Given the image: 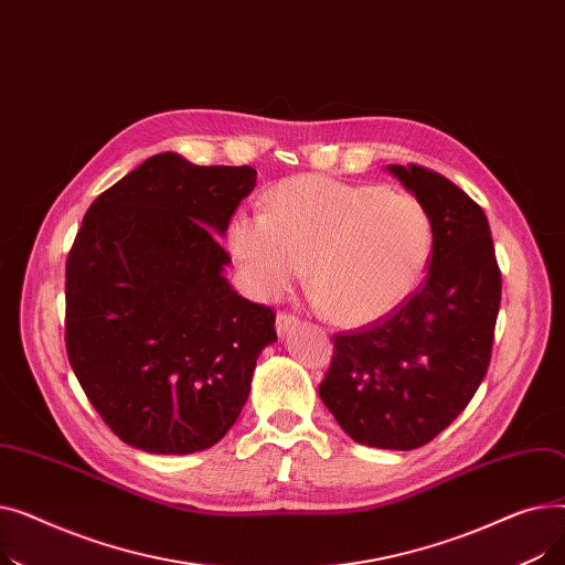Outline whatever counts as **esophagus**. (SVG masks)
I'll use <instances>...</instances> for the list:
<instances>
[{
  "instance_id": "obj_1",
  "label": "esophagus",
  "mask_w": 565,
  "mask_h": 565,
  "mask_svg": "<svg viewBox=\"0 0 565 565\" xmlns=\"http://www.w3.org/2000/svg\"><path fill=\"white\" fill-rule=\"evenodd\" d=\"M298 318L295 316H290V313H286V311H281V313H277V332H279V337H286L290 330H295L298 328Z\"/></svg>"
}]
</instances>
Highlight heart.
<instances>
[{
	"label": "heart",
	"instance_id": "heart-1",
	"mask_svg": "<svg viewBox=\"0 0 565 565\" xmlns=\"http://www.w3.org/2000/svg\"><path fill=\"white\" fill-rule=\"evenodd\" d=\"M228 245L260 300L305 277L339 324L396 311L419 286L433 247L424 203L382 185L298 175L267 194V211L237 213Z\"/></svg>",
	"mask_w": 565,
	"mask_h": 565
}]
</instances>
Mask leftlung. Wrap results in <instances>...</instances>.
<instances>
[{
    "mask_svg": "<svg viewBox=\"0 0 565 565\" xmlns=\"http://www.w3.org/2000/svg\"><path fill=\"white\" fill-rule=\"evenodd\" d=\"M387 171L428 211V277L390 316L337 334L318 394L354 441L412 451L447 428L481 387L501 275L477 201L426 167L390 164Z\"/></svg>",
    "mask_w": 565,
    "mask_h": 565,
    "instance_id": "1",
    "label": "left lung"
}]
</instances>
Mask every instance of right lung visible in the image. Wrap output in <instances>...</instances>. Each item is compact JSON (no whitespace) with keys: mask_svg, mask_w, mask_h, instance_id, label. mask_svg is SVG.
<instances>
[{"mask_svg":"<svg viewBox=\"0 0 565 565\" xmlns=\"http://www.w3.org/2000/svg\"><path fill=\"white\" fill-rule=\"evenodd\" d=\"M252 167L148 158L88 207L66 263L71 366L116 437L146 454L211 449L241 417L275 311L237 295L217 235Z\"/></svg>","mask_w":565,"mask_h":565,"instance_id":"right-lung-1","label":"right lung"}]
</instances>
